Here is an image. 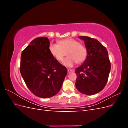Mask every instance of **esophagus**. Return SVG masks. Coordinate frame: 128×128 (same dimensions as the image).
Returning a JSON list of instances; mask_svg holds the SVG:
<instances>
[{"label": "esophagus", "mask_w": 128, "mask_h": 128, "mask_svg": "<svg viewBox=\"0 0 128 128\" xmlns=\"http://www.w3.org/2000/svg\"><path fill=\"white\" fill-rule=\"evenodd\" d=\"M72 69H68V73H70L72 72Z\"/></svg>", "instance_id": "1"}]
</instances>
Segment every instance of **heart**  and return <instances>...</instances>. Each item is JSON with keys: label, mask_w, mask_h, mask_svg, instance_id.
<instances>
[{"label": "heart", "mask_w": 128, "mask_h": 128, "mask_svg": "<svg viewBox=\"0 0 128 128\" xmlns=\"http://www.w3.org/2000/svg\"><path fill=\"white\" fill-rule=\"evenodd\" d=\"M48 49L50 54L58 61L62 60L67 52V57L64 60L62 64L68 67H72L76 62L77 64L82 63L87 57L88 52L86 46L72 38L61 40L58 42V44L51 43Z\"/></svg>", "instance_id": "b5f03b06"}]
</instances>
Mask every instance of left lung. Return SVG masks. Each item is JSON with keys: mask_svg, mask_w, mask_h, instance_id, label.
<instances>
[{"mask_svg": "<svg viewBox=\"0 0 128 128\" xmlns=\"http://www.w3.org/2000/svg\"><path fill=\"white\" fill-rule=\"evenodd\" d=\"M84 41L87 57L84 63L75 69V86L80 93L93 95L105 86L110 70V63L106 48L94 38L79 36Z\"/></svg>", "mask_w": 128, "mask_h": 128, "instance_id": "1", "label": "left lung"}]
</instances>
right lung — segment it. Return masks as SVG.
I'll use <instances>...</instances> for the list:
<instances>
[{
  "label": "right lung",
  "instance_id": "add662e5",
  "mask_svg": "<svg viewBox=\"0 0 128 128\" xmlns=\"http://www.w3.org/2000/svg\"><path fill=\"white\" fill-rule=\"evenodd\" d=\"M50 40L38 37L22 51L20 72L29 90L42 98L56 94L61 89L67 70L50 54Z\"/></svg>",
  "mask_w": 128,
  "mask_h": 128
}]
</instances>
